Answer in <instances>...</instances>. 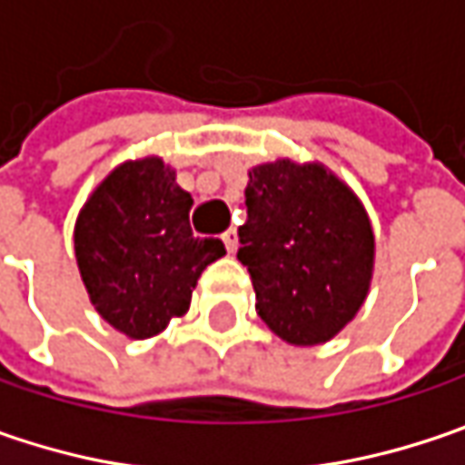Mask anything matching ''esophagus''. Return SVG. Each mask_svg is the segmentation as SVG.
<instances>
[{
	"label": "esophagus",
	"instance_id": "obj_1",
	"mask_svg": "<svg viewBox=\"0 0 465 465\" xmlns=\"http://www.w3.org/2000/svg\"><path fill=\"white\" fill-rule=\"evenodd\" d=\"M223 244H226V250L229 252H236V247H239V236H236V229H229V232H223Z\"/></svg>",
	"mask_w": 465,
	"mask_h": 465
}]
</instances>
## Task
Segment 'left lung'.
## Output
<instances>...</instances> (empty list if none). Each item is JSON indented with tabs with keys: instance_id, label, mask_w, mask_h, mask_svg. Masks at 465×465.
<instances>
[{
	"instance_id": "left-lung-1",
	"label": "left lung",
	"mask_w": 465,
	"mask_h": 465,
	"mask_svg": "<svg viewBox=\"0 0 465 465\" xmlns=\"http://www.w3.org/2000/svg\"><path fill=\"white\" fill-rule=\"evenodd\" d=\"M239 262L252 275L254 310L281 341L320 346L361 310L374 272L364 203L320 161L278 158L250 169Z\"/></svg>"
}]
</instances>
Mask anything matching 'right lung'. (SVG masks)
<instances>
[{
	"instance_id": "obj_1",
	"label": "right lung",
	"mask_w": 465,
	"mask_h": 465,
	"mask_svg": "<svg viewBox=\"0 0 465 465\" xmlns=\"http://www.w3.org/2000/svg\"><path fill=\"white\" fill-rule=\"evenodd\" d=\"M193 194L163 158L124 161L74 221V260L88 299L114 331L153 338L190 310L200 272L226 254L190 226Z\"/></svg>"
}]
</instances>
